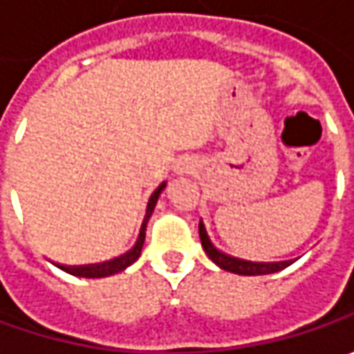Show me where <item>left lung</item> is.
Returning <instances> with one entry per match:
<instances>
[{"instance_id":"left-lung-1","label":"left lung","mask_w":354,"mask_h":354,"mask_svg":"<svg viewBox=\"0 0 354 354\" xmlns=\"http://www.w3.org/2000/svg\"><path fill=\"white\" fill-rule=\"evenodd\" d=\"M198 236H201V244L207 252V256L211 258L212 262L216 266H221L226 272H232V274H240V276H264V274H274L279 272L283 268L292 264V262H246V260H238L232 256H226L223 252H218L211 244V240L207 236V230L203 223H198Z\"/></svg>"}]
</instances>
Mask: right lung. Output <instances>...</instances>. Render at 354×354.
Wrapping results in <instances>:
<instances>
[{
  "instance_id": "obj_1",
  "label": "right lung",
  "mask_w": 354,
  "mask_h": 354,
  "mask_svg": "<svg viewBox=\"0 0 354 354\" xmlns=\"http://www.w3.org/2000/svg\"><path fill=\"white\" fill-rule=\"evenodd\" d=\"M163 187H165V183L159 185L156 193L149 197V203H147V211H145V218H143L142 230H140V238H138L136 246H133V248H131L128 254H124V256H120V258H114V260H110V262H104V264L59 266V268H61V270H64V272H68V274H73V276H80V278H106V276L118 274V272H122V270H126L128 266L133 264V262L140 258V254H142L143 240H145V226H147V221H149V216H151V212H153V207H156L157 198H159V193L163 191Z\"/></svg>"
}]
</instances>
